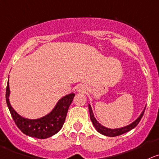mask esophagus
Listing matches in <instances>:
<instances>
[{"label": "esophagus", "mask_w": 159, "mask_h": 159, "mask_svg": "<svg viewBox=\"0 0 159 159\" xmlns=\"http://www.w3.org/2000/svg\"><path fill=\"white\" fill-rule=\"evenodd\" d=\"M87 90H88L87 87L84 84H80L79 86L78 87V92H79V93H86Z\"/></svg>", "instance_id": "34e87169"}]
</instances>
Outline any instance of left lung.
Instances as JSON below:
<instances>
[{
  "label": "left lung",
  "mask_w": 159,
  "mask_h": 159,
  "mask_svg": "<svg viewBox=\"0 0 159 159\" xmlns=\"http://www.w3.org/2000/svg\"><path fill=\"white\" fill-rule=\"evenodd\" d=\"M146 108V107H145ZM145 108L143 109V111H142V113L140 114V115L138 117V118L136 120H135L133 122H132L131 124H129V125H126L125 127H121V128H118V129H108L104 127L103 125H102L100 123H99L97 121V120L95 118L94 115L93 113V111H92V107L90 106V104H89V114H90V119H91L92 122L93 124V126L96 128V129L101 134L107 136H120V135L123 134V133H125L127 132L130 131L133 129H134L135 127L139 124L140 121L141 120L142 117H143V114H144Z\"/></svg>",
  "instance_id": "left-lung-1"
}]
</instances>
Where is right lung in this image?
I'll use <instances>...</instances> for the list:
<instances>
[{
	"instance_id": "add662e5",
	"label": "right lung",
	"mask_w": 159,
	"mask_h": 159,
	"mask_svg": "<svg viewBox=\"0 0 159 159\" xmlns=\"http://www.w3.org/2000/svg\"><path fill=\"white\" fill-rule=\"evenodd\" d=\"M9 95V83L8 81L6 88V102L15 123L24 134L38 139L48 138L61 129L70 105L75 96V93H70L62 97L52 111L45 116L38 119H28L20 116L13 109L10 104Z\"/></svg>"
}]
</instances>
